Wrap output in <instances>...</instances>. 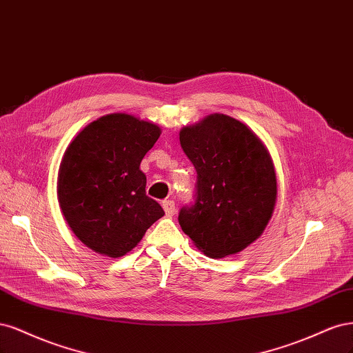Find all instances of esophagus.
<instances>
[{"label":"esophagus","instance_id":"1","mask_svg":"<svg viewBox=\"0 0 353 353\" xmlns=\"http://www.w3.org/2000/svg\"><path fill=\"white\" fill-rule=\"evenodd\" d=\"M163 208H164V211H165V215H167V217H173L174 212H176V205H174V202H173V201H170V199L163 202Z\"/></svg>","mask_w":353,"mask_h":353}]
</instances>
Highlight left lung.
<instances>
[{"label":"left lung","mask_w":353,"mask_h":353,"mask_svg":"<svg viewBox=\"0 0 353 353\" xmlns=\"http://www.w3.org/2000/svg\"><path fill=\"white\" fill-rule=\"evenodd\" d=\"M179 138L198 173L195 205L179 214L181 230L207 256L243 251L263 234L276 207V168L265 143L220 112L185 126Z\"/></svg>","instance_id":"obj_1"}]
</instances>
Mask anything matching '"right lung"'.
Segmentation results:
<instances>
[{
	"label": "right lung",
	"mask_w": 353,
	"mask_h": 353,
	"mask_svg": "<svg viewBox=\"0 0 353 353\" xmlns=\"http://www.w3.org/2000/svg\"><path fill=\"white\" fill-rule=\"evenodd\" d=\"M161 128L126 112L89 123L61 158L57 198L65 223L85 246L120 258L138 245L164 215L146 196L141 161Z\"/></svg>",
	"instance_id": "add662e5"
}]
</instances>
